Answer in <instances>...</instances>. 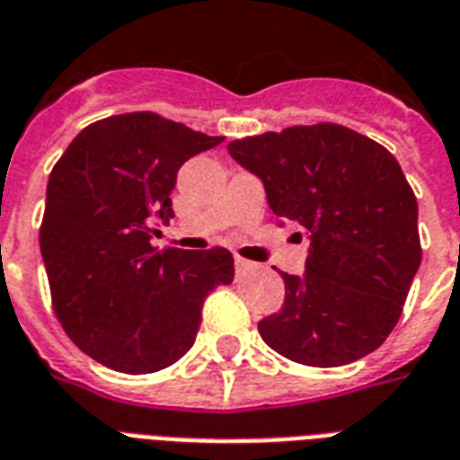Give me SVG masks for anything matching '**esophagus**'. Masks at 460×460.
I'll return each mask as SVG.
<instances>
[{"instance_id": "1", "label": "esophagus", "mask_w": 460, "mask_h": 460, "mask_svg": "<svg viewBox=\"0 0 460 460\" xmlns=\"http://www.w3.org/2000/svg\"><path fill=\"white\" fill-rule=\"evenodd\" d=\"M234 265H236V275H248V272H253V270L258 268L255 262L245 261V258H236V261H234Z\"/></svg>"}]
</instances>
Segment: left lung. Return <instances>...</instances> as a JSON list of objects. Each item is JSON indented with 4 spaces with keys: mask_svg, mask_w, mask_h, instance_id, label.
Segmentation results:
<instances>
[{
    "mask_svg": "<svg viewBox=\"0 0 460 460\" xmlns=\"http://www.w3.org/2000/svg\"><path fill=\"white\" fill-rule=\"evenodd\" d=\"M261 175L270 209L311 241L306 272L287 275L285 304L258 323L275 352L340 367L374 352L398 323L422 245L417 199L385 146L338 122L292 125L229 142Z\"/></svg>",
    "mask_w": 460,
    "mask_h": 460,
    "instance_id": "1",
    "label": "left lung"
}]
</instances>
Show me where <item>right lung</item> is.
<instances>
[{"instance_id": "add662e5", "label": "right lung", "mask_w": 460, "mask_h": 460, "mask_svg": "<svg viewBox=\"0 0 460 460\" xmlns=\"http://www.w3.org/2000/svg\"><path fill=\"white\" fill-rule=\"evenodd\" d=\"M224 137L152 111L91 122L52 166L40 224L55 315L82 352L125 374H154L195 342L207 294L231 285L226 248H156L173 217L175 173Z\"/></svg>"}]
</instances>
